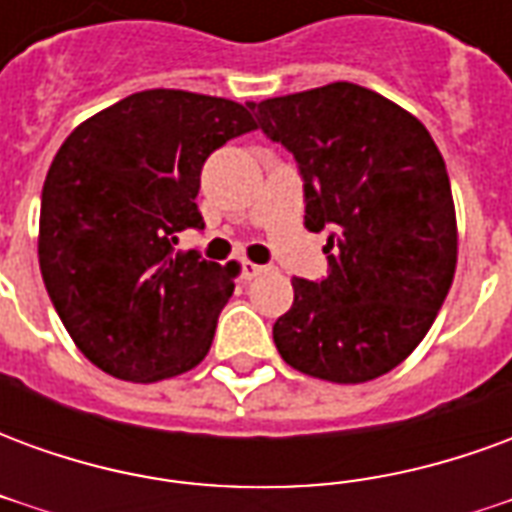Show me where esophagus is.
Listing matches in <instances>:
<instances>
[{
  "label": "esophagus",
  "mask_w": 512,
  "mask_h": 512,
  "mask_svg": "<svg viewBox=\"0 0 512 512\" xmlns=\"http://www.w3.org/2000/svg\"><path fill=\"white\" fill-rule=\"evenodd\" d=\"M263 271H266V266H257V263H249V260H244V263H241V277L244 279L260 277Z\"/></svg>",
  "instance_id": "34e87169"
}]
</instances>
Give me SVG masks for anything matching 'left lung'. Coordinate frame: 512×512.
Returning a JSON list of instances; mask_svg holds the SVG:
<instances>
[{
  "instance_id": "left-lung-1",
  "label": "left lung",
  "mask_w": 512,
  "mask_h": 512,
  "mask_svg": "<svg viewBox=\"0 0 512 512\" xmlns=\"http://www.w3.org/2000/svg\"><path fill=\"white\" fill-rule=\"evenodd\" d=\"M296 158L304 227L329 233L323 279H293L282 359L332 384L384 376L428 334L458 257L450 178L428 128L351 82L249 104Z\"/></svg>"
}]
</instances>
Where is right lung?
I'll return each mask as SVG.
<instances>
[{"label":"right lung","mask_w":512,"mask_h":512,"mask_svg":"<svg viewBox=\"0 0 512 512\" xmlns=\"http://www.w3.org/2000/svg\"><path fill=\"white\" fill-rule=\"evenodd\" d=\"M252 128L227 98L145 90L57 150L40 197V274L73 343L109 376L150 384L208 354L238 266L175 244L205 227L194 202L205 158Z\"/></svg>","instance_id":"1"}]
</instances>
